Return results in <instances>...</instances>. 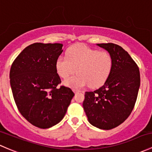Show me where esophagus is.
I'll use <instances>...</instances> for the list:
<instances>
[{"label":"esophagus","mask_w":152,"mask_h":152,"mask_svg":"<svg viewBox=\"0 0 152 152\" xmlns=\"http://www.w3.org/2000/svg\"><path fill=\"white\" fill-rule=\"evenodd\" d=\"M73 92H74L75 94H76V93H78V92H81V91L79 90V89H73Z\"/></svg>","instance_id":"1"}]
</instances>
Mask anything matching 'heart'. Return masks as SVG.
<instances>
[{
  "label": "heart",
  "mask_w": 152,
  "mask_h": 152,
  "mask_svg": "<svg viewBox=\"0 0 152 152\" xmlns=\"http://www.w3.org/2000/svg\"><path fill=\"white\" fill-rule=\"evenodd\" d=\"M113 67L114 59L111 54L84 44L69 48L66 56H60L55 62L57 73L63 79L78 72L63 81L64 85L73 89H81L89 84L92 87L101 86L109 77Z\"/></svg>",
  "instance_id": "heart-1"
}]
</instances>
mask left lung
<instances>
[{"mask_svg":"<svg viewBox=\"0 0 152 152\" xmlns=\"http://www.w3.org/2000/svg\"><path fill=\"white\" fill-rule=\"evenodd\" d=\"M112 55V71L101 87L86 92L83 102L89 122L102 130H111L127 119L140 87V71L130 55L117 44H97Z\"/></svg>","mask_w":152,"mask_h":152,"instance_id":"1","label":"left lung"}]
</instances>
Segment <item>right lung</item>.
I'll return each mask as SVG.
<instances>
[{
    "label": "right lung",
    "mask_w": 152,
    "mask_h": 152,
    "mask_svg": "<svg viewBox=\"0 0 152 152\" xmlns=\"http://www.w3.org/2000/svg\"><path fill=\"white\" fill-rule=\"evenodd\" d=\"M62 44L35 43L17 56L10 70V84L14 101L21 114L33 125L49 128L66 114L74 96L61 86L55 62L63 52Z\"/></svg>",
    "instance_id": "right-lung-1"
}]
</instances>
